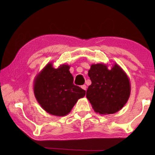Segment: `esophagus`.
Returning <instances> with one entry per match:
<instances>
[{
	"label": "esophagus",
	"instance_id": "obj_1",
	"mask_svg": "<svg viewBox=\"0 0 155 155\" xmlns=\"http://www.w3.org/2000/svg\"><path fill=\"white\" fill-rule=\"evenodd\" d=\"M81 88H82L84 90H86V88H87V87H86L85 85H81Z\"/></svg>",
	"mask_w": 155,
	"mask_h": 155
}]
</instances>
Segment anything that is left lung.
I'll use <instances>...</instances> for the list:
<instances>
[{
    "label": "left lung",
    "instance_id": "obj_1",
    "mask_svg": "<svg viewBox=\"0 0 155 155\" xmlns=\"http://www.w3.org/2000/svg\"><path fill=\"white\" fill-rule=\"evenodd\" d=\"M88 76L91 81L86 94L94 111L113 114L127 103L130 94V83L124 70L115 63L111 69L104 64L91 65Z\"/></svg>",
    "mask_w": 155,
    "mask_h": 155
}]
</instances>
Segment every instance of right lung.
<instances>
[{"mask_svg": "<svg viewBox=\"0 0 155 155\" xmlns=\"http://www.w3.org/2000/svg\"><path fill=\"white\" fill-rule=\"evenodd\" d=\"M70 65H60L54 68L48 63L34 79L35 98L44 111L56 116H65L71 111L78 99L83 98L85 91L73 84Z\"/></svg>", "mask_w": 155, "mask_h": 155, "instance_id": "1", "label": "right lung"}]
</instances>
